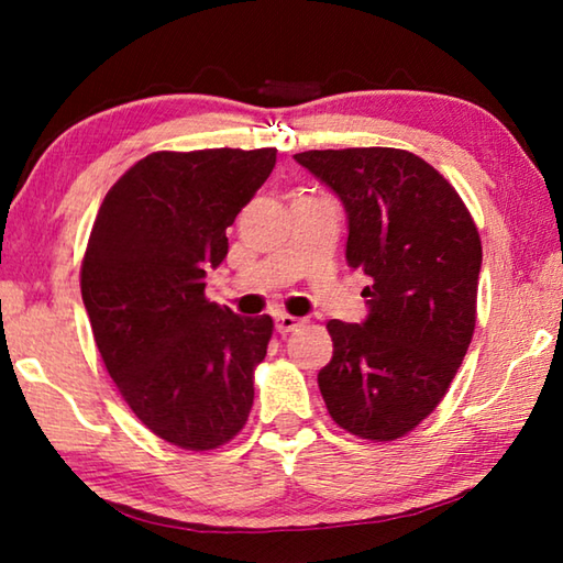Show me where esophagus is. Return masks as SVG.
I'll list each match as a JSON object with an SVG mask.
<instances>
[{
  "label": "esophagus",
  "mask_w": 563,
  "mask_h": 563,
  "mask_svg": "<svg viewBox=\"0 0 563 563\" xmlns=\"http://www.w3.org/2000/svg\"><path fill=\"white\" fill-rule=\"evenodd\" d=\"M302 325V320L288 316V312H280V316H275V330L280 332V335H288V332L298 330Z\"/></svg>",
  "instance_id": "1"
}]
</instances>
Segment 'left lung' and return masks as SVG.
Listing matches in <instances>:
<instances>
[{
  "label": "left lung",
  "mask_w": 563,
  "mask_h": 563,
  "mask_svg": "<svg viewBox=\"0 0 563 563\" xmlns=\"http://www.w3.org/2000/svg\"><path fill=\"white\" fill-rule=\"evenodd\" d=\"M295 161L345 206V258L369 278L365 322H328L322 399L350 434L399 440L442 402L472 342L479 231L450 180L409 151L328 148Z\"/></svg>",
  "instance_id": "left-lung-1"
}]
</instances>
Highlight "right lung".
<instances>
[{
  "instance_id": "add662e5",
  "label": "right lung",
  "mask_w": 563,
  "mask_h": 563,
  "mask_svg": "<svg viewBox=\"0 0 563 563\" xmlns=\"http://www.w3.org/2000/svg\"><path fill=\"white\" fill-rule=\"evenodd\" d=\"M275 166V148L156 151L103 198L81 263V298L103 365L161 440L216 450L243 430L271 316L206 298L225 228Z\"/></svg>"
}]
</instances>
